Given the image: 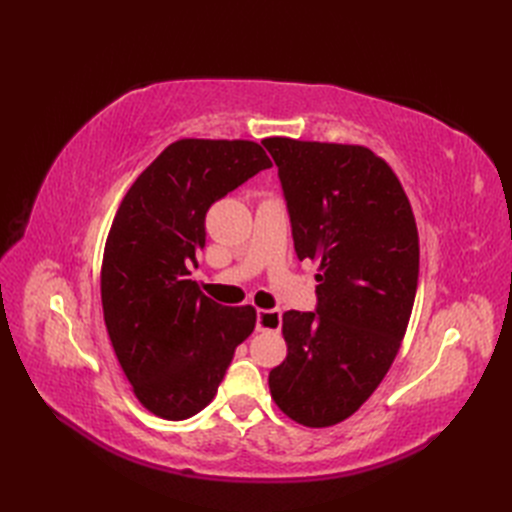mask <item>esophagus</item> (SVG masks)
<instances>
[{
	"mask_svg": "<svg viewBox=\"0 0 512 512\" xmlns=\"http://www.w3.org/2000/svg\"><path fill=\"white\" fill-rule=\"evenodd\" d=\"M282 312L280 309H258L256 329L258 331H280Z\"/></svg>",
	"mask_w": 512,
	"mask_h": 512,
	"instance_id": "obj_1",
	"label": "esophagus"
}]
</instances>
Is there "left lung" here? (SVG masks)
Segmentation results:
<instances>
[{"label":"left lung","mask_w":512,"mask_h":512,"mask_svg":"<svg viewBox=\"0 0 512 512\" xmlns=\"http://www.w3.org/2000/svg\"><path fill=\"white\" fill-rule=\"evenodd\" d=\"M286 200L294 252L318 260L316 309L282 316L286 361L275 404L305 427L359 410L393 365L418 284V232L391 166L359 145L265 138Z\"/></svg>","instance_id":"8db88e82"}]
</instances>
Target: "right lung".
I'll return each instance as SVG.
<instances>
[{"instance_id":"add662e5","label":"right lung","mask_w":512,"mask_h":512,"mask_svg":"<svg viewBox=\"0 0 512 512\" xmlns=\"http://www.w3.org/2000/svg\"><path fill=\"white\" fill-rule=\"evenodd\" d=\"M252 141L183 138L134 181L108 232L104 322L134 395L156 416L183 421L218 393L256 309L226 307L190 280L215 200L271 168Z\"/></svg>"}]
</instances>
